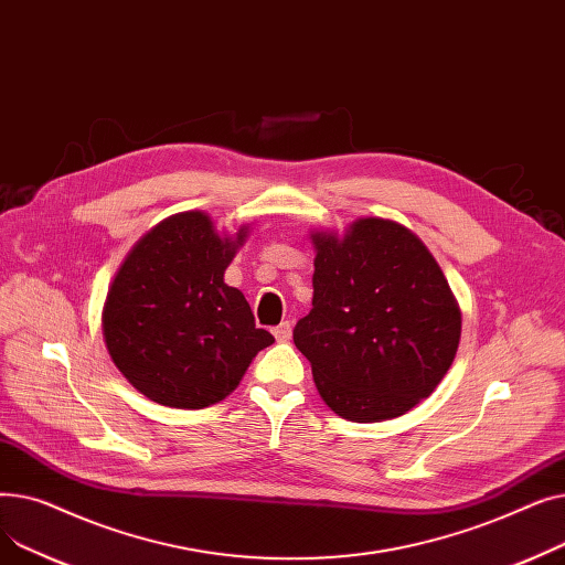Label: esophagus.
Instances as JSON below:
<instances>
[{"instance_id":"1","label":"esophagus","mask_w":565,"mask_h":565,"mask_svg":"<svg viewBox=\"0 0 565 565\" xmlns=\"http://www.w3.org/2000/svg\"><path fill=\"white\" fill-rule=\"evenodd\" d=\"M290 334H292V324L288 320H284L281 324H277V328H275V339L281 341V343L290 341Z\"/></svg>"}]
</instances>
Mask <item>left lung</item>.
<instances>
[{
  "mask_svg": "<svg viewBox=\"0 0 565 565\" xmlns=\"http://www.w3.org/2000/svg\"><path fill=\"white\" fill-rule=\"evenodd\" d=\"M313 309L292 330L320 398L375 424L428 398L451 369L462 330L454 290L407 226L362 217L343 235L311 231Z\"/></svg>",
  "mask_w": 565,
  "mask_h": 565,
  "instance_id": "left-lung-1",
  "label": "left lung"
}]
</instances>
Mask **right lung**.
<instances>
[{
  "label": "right lung",
  "mask_w": 565,
  "mask_h": 565,
  "mask_svg": "<svg viewBox=\"0 0 565 565\" xmlns=\"http://www.w3.org/2000/svg\"><path fill=\"white\" fill-rule=\"evenodd\" d=\"M249 226L220 233L201 211L143 233L118 267L103 307L116 369L153 403L201 409L224 401L256 354L275 343L245 295L224 284Z\"/></svg>",
  "instance_id": "1"
}]
</instances>
